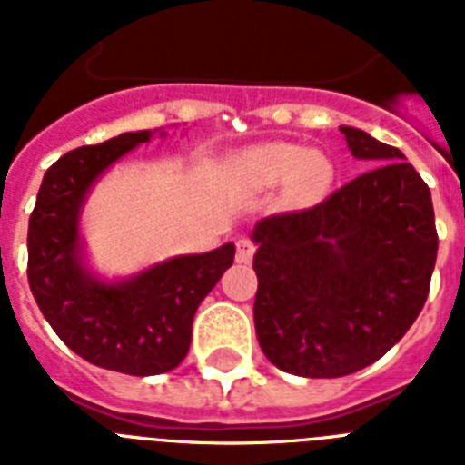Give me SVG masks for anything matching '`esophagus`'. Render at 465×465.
Masks as SVG:
<instances>
[{
	"label": "esophagus",
	"instance_id": "obj_1",
	"mask_svg": "<svg viewBox=\"0 0 465 465\" xmlns=\"http://www.w3.org/2000/svg\"><path fill=\"white\" fill-rule=\"evenodd\" d=\"M253 253H256V246L249 237H240L237 240V261L240 262H252Z\"/></svg>",
	"mask_w": 465,
	"mask_h": 465
}]
</instances>
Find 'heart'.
I'll use <instances>...</instances> for the list:
<instances>
[{
	"label": "heart",
	"instance_id": "b5f03b06",
	"mask_svg": "<svg viewBox=\"0 0 465 465\" xmlns=\"http://www.w3.org/2000/svg\"><path fill=\"white\" fill-rule=\"evenodd\" d=\"M232 170L256 188L286 183L291 197L305 204L322 200L335 182V165L323 151H307L291 142H265L240 151Z\"/></svg>",
	"mask_w": 465,
	"mask_h": 465
}]
</instances>
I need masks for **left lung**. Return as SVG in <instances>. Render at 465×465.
Returning a JSON list of instances; mask_svg holds the SVG:
<instances>
[{"label": "left lung", "mask_w": 465, "mask_h": 465, "mask_svg": "<svg viewBox=\"0 0 465 465\" xmlns=\"http://www.w3.org/2000/svg\"><path fill=\"white\" fill-rule=\"evenodd\" d=\"M351 155L375 165L305 212L258 221L253 322L279 371L344 377L410 331L438 256L430 191L405 155L342 125Z\"/></svg>", "instance_id": "1"}]
</instances>
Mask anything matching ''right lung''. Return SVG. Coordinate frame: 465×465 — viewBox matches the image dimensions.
<instances>
[{
  "instance_id": "add662e5",
  "label": "right lung",
  "mask_w": 465,
  "mask_h": 465,
  "mask_svg": "<svg viewBox=\"0 0 465 465\" xmlns=\"http://www.w3.org/2000/svg\"><path fill=\"white\" fill-rule=\"evenodd\" d=\"M165 130H139L81 146L48 167L27 230V279L57 338L88 363L123 375L174 371L191 347L193 316L235 261V244L172 256L106 279L85 261L81 213L114 163Z\"/></svg>"
}]
</instances>
